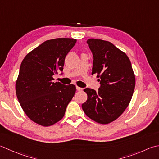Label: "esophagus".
Here are the masks:
<instances>
[{"instance_id":"esophagus-1","label":"esophagus","mask_w":159,"mask_h":159,"mask_svg":"<svg viewBox=\"0 0 159 159\" xmlns=\"http://www.w3.org/2000/svg\"><path fill=\"white\" fill-rule=\"evenodd\" d=\"M76 89L77 90H82V89L80 88V87H79V86H76Z\"/></svg>"}]
</instances>
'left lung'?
Segmentation results:
<instances>
[{
  "label": "left lung",
  "instance_id": "obj_1",
  "mask_svg": "<svg viewBox=\"0 0 159 159\" xmlns=\"http://www.w3.org/2000/svg\"><path fill=\"white\" fill-rule=\"evenodd\" d=\"M93 55L92 75L97 74L101 86L96 92L84 90L88 96L82 105L92 120L108 124L116 120L127 108L135 87V75L129 59L124 52L108 41L87 40Z\"/></svg>",
  "mask_w": 159,
  "mask_h": 159
}]
</instances>
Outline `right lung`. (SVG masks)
<instances>
[{
    "instance_id": "right-lung-1",
    "label": "right lung",
    "mask_w": 159,
    "mask_h": 159,
    "mask_svg": "<svg viewBox=\"0 0 159 159\" xmlns=\"http://www.w3.org/2000/svg\"><path fill=\"white\" fill-rule=\"evenodd\" d=\"M76 41L65 38L45 41L20 64L16 96L25 114L39 125L47 127L60 121L75 95V85L53 82V76L63 70L66 56Z\"/></svg>"
}]
</instances>
